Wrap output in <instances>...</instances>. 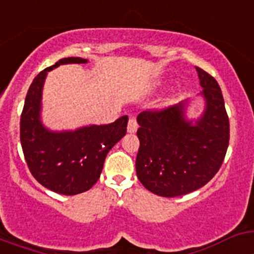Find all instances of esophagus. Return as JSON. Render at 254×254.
Returning a JSON list of instances; mask_svg holds the SVG:
<instances>
[{
  "label": "esophagus",
  "instance_id": "1",
  "mask_svg": "<svg viewBox=\"0 0 254 254\" xmlns=\"http://www.w3.org/2000/svg\"><path fill=\"white\" fill-rule=\"evenodd\" d=\"M137 128H138L137 121H136L134 117H132V118H129L128 125H127V131H128L129 133H134V132L137 131Z\"/></svg>",
  "mask_w": 254,
  "mask_h": 254
}]
</instances>
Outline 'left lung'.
Masks as SVG:
<instances>
[{
  "label": "left lung",
  "instance_id": "obj_1",
  "mask_svg": "<svg viewBox=\"0 0 254 254\" xmlns=\"http://www.w3.org/2000/svg\"><path fill=\"white\" fill-rule=\"evenodd\" d=\"M196 71L206 102L196 122L186 118L187 102L137 117L136 173L158 196L177 197L203 187L219 172L228 150L230 127L221 89L210 73L199 67Z\"/></svg>",
  "mask_w": 254,
  "mask_h": 254
}]
</instances>
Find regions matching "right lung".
I'll return each mask as SVG.
<instances>
[{
    "label": "right lung",
    "instance_id": "right-lung-1",
    "mask_svg": "<svg viewBox=\"0 0 254 254\" xmlns=\"http://www.w3.org/2000/svg\"><path fill=\"white\" fill-rule=\"evenodd\" d=\"M80 57L62 58L33 80L20 118V141L29 170L40 185L73 196L90 190L99 179L109 150L127 132L128 117L113 123L53 132L40 121L42 91L49 71L66 64H86Z\"/></svg>",
    "mask_w": 254,
    "mask_h": 254
}]
</instances>
